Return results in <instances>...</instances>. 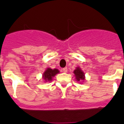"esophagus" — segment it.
<instances>
[{
  "mask_svg": "<svg viewBox=\"0 0 124 124\" xmlns=\"http://www.w3.org/2000/svg\"><path fill=\"white\" fill-rule=\"evenodd\" d=\"M63 72H64V73H67L68 72V68L66 67V68H64L63 69Z\"/></svg>",
  "mask_w": 124,
  "mask_h": 124,
  "instance_id": "34e87169",
  "label": "esophagus"
}]
</instances>
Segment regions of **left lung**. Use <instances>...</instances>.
<instances>
[{"label": "left lung", "mask_w": 124, "mask_h": 124, "mask_svg": "<svg viewBox=\"0 0 124 124\" xmlns=\"http://www.w3.org/2000/svg\"><path fill=\"white\" fill-rule=\"evenodd\" d=\"M74 76L76 77V79L77 81H84L85 79V75H84V73L81 70V69L79 67H77L76 69L74 70Z\"/></svg>", "instance_id": "left-lung-1"}]
</instances>
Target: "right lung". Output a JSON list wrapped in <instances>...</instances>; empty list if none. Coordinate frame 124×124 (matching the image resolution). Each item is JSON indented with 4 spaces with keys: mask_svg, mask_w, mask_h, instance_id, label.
Returning <instances> with one entry per match:
<instances>
[{
    "mask_svg": "<svg viewBox=\"0 0 124 124\" xmlns=\"http://www.w3.org/2000/svg\"><path fill=\"white\" fill-rule=\"evenodd\" d=\"M59 72H60L59 70H57V69L52 70V69L48 68H47L45 70V71L43 74V79H44L45 82L51 81V80L53 79V78L54 77L56 74L59 73Z\"/></svg>",
    "mask_w": 124,
    "mask_h": 124,
    "instance_id": "right-lung-1",
    "label": "right lung"
}]
</instances>
